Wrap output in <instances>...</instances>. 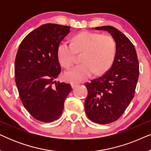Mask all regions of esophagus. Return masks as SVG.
<instances>
[{"label": "esophagus", "instance_id": "1", "mask_svg": "<svg viewBox=\"0 0 151 151\" xmlns=\"http://www.w3.org/2000/svg\"><path fill=\"white\" fill-rule=\"evenodd\" d=\"M70 84H71V86L72 88H75L76 86H78V84H80V82H77V81H72V82H71V83Z\"/></svg>", "mask_w": 151, "mask_h": 151}]
</instances>
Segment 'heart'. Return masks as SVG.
Here are the masks:
<instances>
[{
  "mask_svg": "<svg viewBox=\"0 0 151 151\" xmlns=\"http://www.w3.org/2000/svg\"><path fill=\"white\" fill-rule=\"evenodd\" d=\"M76 53H82V63L65 72L70 80H84L96 74L104 73L114 60L116 43L112 36L98 33L82 32L72 39V44L63 42L58 48V56L62 66L69 68L75 61Z\"/></svg>",
  "mask_w": 151,
  "mask_h": 151,
  "instance_id": "obj_1",
  "label": "heart"
}]
</instances>
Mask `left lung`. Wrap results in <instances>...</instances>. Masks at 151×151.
I'll return each mask as SVG.
<instances>
[{"label": "left lung", "instance_id": "left-lung-1", "mask_svg": "<svg viewBox=\"0 0 151 151\" xmlns=\"http://www.w3.org/2000/svg\"><path fill=\"white\" fill-rule=\"evenodd\" d=\"M106 31L116 43V53L110 69L85 84L88 96L84 109L88 119L106 124L118 119L133 100L139 78V62L135 47L120 31L111 26L93 28Z\"/></svg>", "mask_w": 151, "mask_h": 151}]
</instances>
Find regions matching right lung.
Masks as SVG:
<instances>
[{
  "label": "right lung",
  "mask_w": 151,
  "mask_h": 151,
  "mask_svg": "<svg viewBox=\"0 0 151 151\" xmlns=\"http://www.w3.org/2000/svg\"><path fill=\"white\" fill-rule=\"evenodd\" d=\"M70 29L42 24L22 40L16 54L14 71L20 100L32 116L42 122L59 118L72 90L70 84L55 81L61 71L58 48Z\"/></svg>",
  "instance_id": "right-lung-1"
}]
</instances>
